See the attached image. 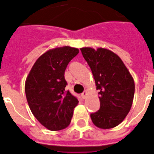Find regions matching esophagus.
<instances>
[{
  "label": "esophagus",
  "instance_id": "1",
  "mask_svg": "<svg viewBox=\"0 0 154 154\" xmlns=\"http://www.w3.org/2000/svg\"><path fill=\"white\" fill-rule=\"evenodd\" d=\"M86 96H87V92H86V91H85V92H83L81 93V97L83 99H85Z\"/></svg>",
  "mask_w": 154,
  "mask_h": 154
}]
</instances>
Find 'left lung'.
I'll list each match as a JSON object with an SVG mask.
<instances>
[{
  "label": "left lung",
  "instance_id": "left-lung-1",
  "mask_svg": "<svg viewBox=\"0 0 154 154\" xmlns=\"http://www.w3.org/2000/svg\"><path fill=\"white\" fill-rule=\"evenodd\" d=\"M95 79L100 108L90 115L93 124L110 129L123 121L132 106L134 81L116 54L105 48H81Z\"/></svg>",
  "mask_w": 154,
  "mask_h": 154
}]
</instances>
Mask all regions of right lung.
<instances>
[{
	"instance_id": "1",
	"label": "right lung",
	"mask_w": 154,
	"mask_h": 154,
	"mask_svg": "<svg viewBox=\"0 0 154 154\" xmlns=\"http://www.w3.org/2000/svg\"><path fill=\"white\" fill-rule=\"evenodd\" d=\"M79 50L68 46L49 50L36 60L25 81L30 109L37 120L50 131L68 127L78 100L69 91L65 70Z\"/></svg>"
}]
</instances>
